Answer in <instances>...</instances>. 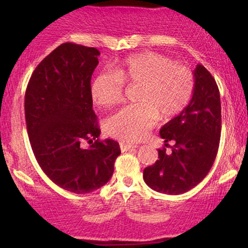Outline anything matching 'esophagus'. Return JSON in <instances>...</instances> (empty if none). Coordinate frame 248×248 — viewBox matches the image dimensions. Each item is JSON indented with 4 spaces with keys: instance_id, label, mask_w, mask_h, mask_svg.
Segmentation results:
<instances>
[{
    "instance_id": "34e87169",
    "label": "esophagus",
    "mask_w": 248,
    "mask_h": 248,
    "mask_svg": "<svg viewBox=\"0 0 248 248\" xmlns=\"http://www.w3.org/2000/svg\"><path fill=\"white\" fill-rule=\"evenodd\" d=\"M120 147H121V150L125 152V151H128V150H132V149L137 148V145L134 144H130V143H126V142H121L120 143Z\"/></svg>"
}]
</instances>
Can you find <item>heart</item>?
<instances>
[{
    "instance_id": "1",
    "label": "heart",
    "mask_w": 248,
    "mask_h": 248,
    "mask_svg": "<svg viewBox=\"0 0 248 248\" xmlns=\"http://www.w3.org/2000/svg\"><path fill=\"white\" fill-rule=\"evenodd\" d=\"M124 84L139 88L138 104L124 107L108 118L107 133L124 142H138L154 126L158 115L171 118L182 113L191 100L195 87L194 74L185 65L158 53L145 52L126 57L113 73H100L90 84L93 103L110 108L120 103Z\"/></svg>"
}]
</instances>
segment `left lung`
Here are the masks:
<instances>
[{
    "label": "left lung",
    "instance_id": "left-lung-1",
    "mask_svg": "<svg viewBox=\"0 0 248 248\" xmlns=\"http://www.w3.org/2000/svg\"><path fill=\"white\" fill-rule=\"evenodd\" d=\"M194 78L191 101L160 128L165 147L158 149V160L143 170L144 182L155 192L177 195L189 191L208 175L217 157L221 134L219 88L201 64ZM169 140L174 145L169 146Z\"/></svg>",
    "mask_w": 248,
    "mask_h": 248
}]
</instances>
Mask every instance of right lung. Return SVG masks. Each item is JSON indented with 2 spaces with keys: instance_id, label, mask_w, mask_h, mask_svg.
I'll return each mask as SVG.
<instances>
[{
  "instance_id": "obj_1",
  "label": "right lung",
  "mask_w": 248,
  "mask_h": 248,
  "mask_svg": "<svg viewBox=\"0 0 248 248\" xmlns=\"http://www.w3.org/2000/svg\"><path fill=\"white\" fill-rule=\"evenodd\" d=\"M99 55L94 47L62 44L37 65L25 94L27 131L37 162L50 181L76 194L106 184L121 155L118 142L95 140L100 128L90 82ZM84 141L89 148H83Z\"/></svg>"
}]
</instances>
